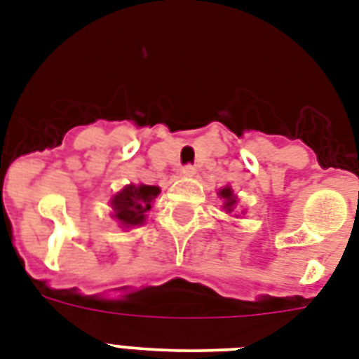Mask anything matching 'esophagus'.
Masks as SVG:
<instances>
[{"mask_svg": "<svg viewBox=\"0 0 359 359\" xmlns=\"http://www.w3.org/2000/svg\"><path fill=\"white\" fill-rule=\"evenodd\" d=\"M182 177H186V179H191V177H196L197 175V169L194 168V165H186V168H182Z\"/></svg>", "mask_w": 359, "mask_h": 359, "instance_id": "1", "label": "esophagus"}]
</instances>
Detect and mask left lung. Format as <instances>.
Returning <instances> with one entry per match:
<instances>
[{
	"label": "left lung",
	"mask_w": 359,
	"mask_h": 359,
	"mask_svg": "<svg viewBox=\"0 0 359 359\" xmlns=\"http://www.w3.org/2000/svg\"><path fill=\"white\" fill-rule=\"evenodd\" d=\"M218 196L219 199L224 201V205H222V208H224V212L231 214L233 218H238V196L235 194V190L231 188L229 184L224 186V188H219L218 190ZM242 214H244V210H242Z\"/></svg>",
	"instance_id": "1"
}]
</instances>
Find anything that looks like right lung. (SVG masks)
Returning <instances> with one entry per match:
<instances>
[{
	"label": "right lung",
	"instance_id": "1",
	"mask_svg": "<svg viewBox=\"0 0 359 359\" xmlns=\"http://www.w3.org/2000/svg\"><path fill=\"white\" fill-rule=\"evenodd\" d=\"M160 194L158 186L134 184L130 182L111 196L109 216L119 224L123 229H132L137 225H143L147 219V212L151 210L152 203Z\"/></svg>",
	"mask_w": 359,
	"mask_h": 359
}]
</instances>
